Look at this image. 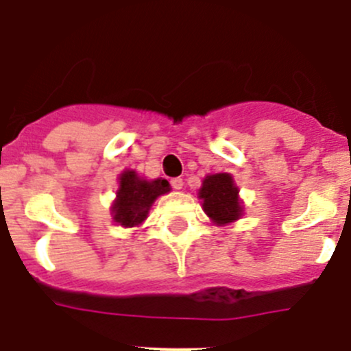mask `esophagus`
<instances>
[{
	"label": "esophagus",
	"mask_w": 351,
	"mask_h": 351,
	"mask_svg": "<svg viewBox=\"0 0 351 351\" xmlns=\"http://www.w3.org/2000/svg\"><path fill=\"white\" fill-rule=\"evenodd\" d=\"M171 186L175 190H182L183 189V180L182 178H173L171 180Z\"/></svg>",
	"instance_id": "obj_1"
}]
</instances>
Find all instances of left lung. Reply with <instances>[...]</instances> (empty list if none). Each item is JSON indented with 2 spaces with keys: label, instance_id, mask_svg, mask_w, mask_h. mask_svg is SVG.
I'll use <instances>...</instances> for the list:
<instances>
[{
  "label": "left lung",
  "instance_id": "obj_1",
  "mask_svg": "<svg viewBox=\"0 0 351 351\" xmlns=\"http://www.w3.org/2000/svg\"><path fill=\"white\" fill-rule=\"evenodd\" d=\"M199 199H202L204 213L217 226L240 219L243 213V206L238 199V186L230 173L207 175L199 190Z\"/></svg>",
  "mask_w": 351,
  "mask_h": 351
}]
</instances>
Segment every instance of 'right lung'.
<instances>
[{
  "instance_id": "1",
  "label": "right lung",
  "mask_w": 351,
  "mask_h": 351,
  "mask_svg": "<svg viewBox=\"0 0 351 351\" xmlns=\"http://www.w3.org/2000/svg\"><path fill=\"white\" fill-rule=\"evenodd\" d=\"M118 180L120 186L111 206V216L114 223L125 228H134L144 223L154 200L171 190L168 180H145L134 169H125Z\"/></svg>"
}]
</instances>
